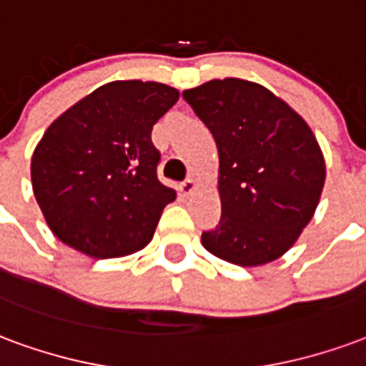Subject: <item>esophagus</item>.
<instances>
[{"instance_id": "34e87169", "label": "esophagus", "mask_w": 366, "mask_h": 366, "mask_svg": "<svg viewBox=\"0 0 366 366\" xmlns=\"http://www.w3.org/2000/svg\"><path fill=\"white\" fill-rule=\"evenodd\" d=\"M196 190H198V182H196L194 178H188V180L184 184H180V188H178V192H180L182 196H192Z\"/></svg>"}]
</instances>
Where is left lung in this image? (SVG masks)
Here are the masks:
<instances>
[{
	"instance_id": "obj_1",
	"label": "left lung",
	"mask_w": 366,
	"mask_h": 366,
	"mask_svg": "<svg viewBox=\"0 0 366 366\" xmlns=\"http://www.w3.org/2000/svg\"><path fill=\"white\" fill-rule=\"evenodd\" d=\"M214 135L222 219L202 245L237 267L290 249L322 198L325 160L304 117L261 84L223 78L182 92Z\"/></svg>"
}]
</instances>
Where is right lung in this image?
Listing matches in <instances>:
<instances>
[{"mask_svg":"<svg viewBox=\"0 0 366 366\" xmlns=\"http://www.w3.org/2000/svg\"><path fill=\"white\" fill-rule=\"evenodd\" d=\"M180 92L160 82L115 80L76 102L44 131L31 182L44 222L64 245L115 259L149 245L176 190L157 178L152 125Z\"/></svg>","mask_w":366,"mask_h":366,"instance_id":"1","label":"right lung"}]
</instances>
